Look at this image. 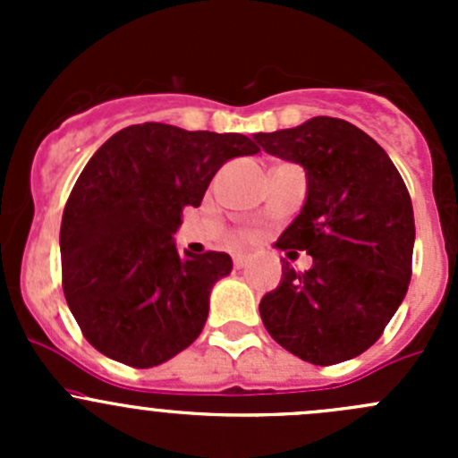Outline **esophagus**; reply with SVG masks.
Returning a JSON list of instances; mask_svg holds the SVG:
<instances>
[{"label": "esophagus", "mask_w": 458, "mask_h": 458, "mask_svg": "<svg viewBox=\"0 0 458 458\" xmlns=\"http://www.w3.org/2000/svg\"><path fill=\"white\" fill-rule=\"evenodd\" d=\"M248 259H250V257H248L246 252H234V255H233L234 267H243L248 263Z\"/></svg>", "instance_id": "esophagus-1"}]
</instances>
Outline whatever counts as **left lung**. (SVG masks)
Masks as SVG:
<instances>
[{
    "instance_id": "8db88e82",
    "label": "left lung",
    "mask_w": 458,
    "mask_h": 458,
    "mask_svg": "<svg viewBox=\"0 0 458 458\" xmlns=\"http://www.w3.org/2000/svg\"><path fill=\"white\" fill-rule=\"evenodd\" d=\"M267 155L306 170V203L276 248L306 250L312 267L285 261L259 303L272 339L315 366L366 352L399 310L412 276L414 212L387 152L361 128L312 117L257 132Z\"/></svg>"
}]
</instances>
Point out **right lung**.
I'll return each instance as SVG.
<instances>
[{
    "instance_id": "obj_1",
    "label": "right lung",
    "mask_w": 458,
    "mask_h": 458,
    "mask_svg": "<svg viewBox=\"0 0 458 458\" xmlns=\"http://www.w3.org/2000/svg\"><path fill=\"white\" fill-rule=\"evenodd\" d=\"M257 152L237 132L148 122L114 132L90 157L64 208L59 250L68 308L92 348L152 368L201 335L212 285L233 259L179 255L173 234L225 161Z\"/></svg>"
}]
</instances>
